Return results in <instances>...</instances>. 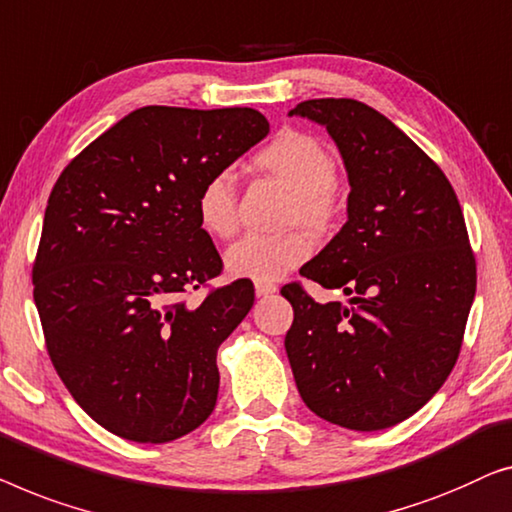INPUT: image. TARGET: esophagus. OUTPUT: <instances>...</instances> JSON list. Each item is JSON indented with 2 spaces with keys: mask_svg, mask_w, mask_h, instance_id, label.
Masks as SVG:
<instances>
[{
  "mask_svg": "<svg viewBox=\"0 0 512 512\" xmlns=\"http://www.w3.org/2000/svg\"><path fill=\"white\" fill-rule=\"evenodd\" d=\"M255 292H257V297H269V294L278 292V287L273 283H255Z\"/></svg>",
  "mask_w": 512,
  "mask_h": 512,
  "instance_id": "obj_1",
  "label": "esophagus"
}]
</instances>
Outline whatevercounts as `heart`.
<instances>
[{
	"label": "heart",
	"instance_id": "heart-1",
	"mask_svg": "<svg viewBox=\"0 0 512 512\" xmlns=\"http://www.w3.org/2000/svg\"><path fill=\"white\" fill-rule=\"evenodd\" d=\"M255 167L292 194L287 222L322 232L334 218L336 160L311 134L283 129L255 155ZM197 218L215 239H229L239 227V194L229 169L211 174L199 187ZM313 253L311 236L301 229L280 234H246L227 248V271L255 283H273L297 269Z\"/></svg>",
	"mask_w": 512,
	"mask_h": 512
}]
</instances>
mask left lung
Listing matches in <instances>:
<instances>
[{
	"instance_id": "1",
	"label": "left lung",
	"mask_w": 512,
	"mask_h": 512,
	"mask_svg": "<svg viewBox=\"0 0 512 512\" xmlns=\"http://www.w3.org/2000/svg\"><path fill=\"white\" fill-rule=\"evenodd\" d=\"M348 171V222L301 269L348 304H318L299 283L285 336L294 383L315 415L378 431L417 413L459 357L475 297V257L457 194L438 164L357 99H308Z\"/></svg>"
}]
</instances>
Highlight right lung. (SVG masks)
I'll list each match as a JSON object with an SVG mask.
<instances>
[{
    "mask_svg": "<svg viewBox=\"0 0 512 512\" xmlns=\"http://www.w3.org/2000/svg\"><path fill=\"white\" fill-rule=\"evenodd\" d=\"M269 134L255 109L143 106L67 164L32 269L46 348L85 413L136 443L197 429L218 401V348L255 301L222 271L197 218L199 187Z\"/></svg>",
    "mask_w": 512,
    "mask_h": 512,
    "instance_id": "obj_1",
    "label": "right lung"
}]
</instances>
